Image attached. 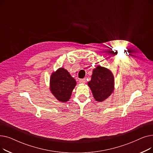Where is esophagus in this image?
I'll use <instances>...</instances> for the list:
<instances>
[{"label":"esophagus","instance_id":"obj_1","mask_svg":"<svg viewBox=\"0 0 153 153\" xmlns=\"http://www.w3.org/2000/svg\"><path fill=\"white\" fill-rule=\"evenodd\" d=\"M79 83H85V79L84 78V79H81L79 80Z\"/></svg>","mask_w":153,"mask_h":153}]
</instances>
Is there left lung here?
I'll list each match as a JSON object with an SVG mask.
<instances>
[{"mask_svg": "<svg viewBox=\"0 0 153 153\" xmlns=\"http://www.w3.org/2000/svg\"><path fill=\"white\" fill-rule=\"evenodd\" d=\"M94 99L99 102L106 99L114 88V78L111 72L100 66L94 69L91 81L88 82Z\"/></svg>", "mask_w": 153, "mask_h": 153, "instance_id": "obj_1", "label": "left lung"}]
</instances>
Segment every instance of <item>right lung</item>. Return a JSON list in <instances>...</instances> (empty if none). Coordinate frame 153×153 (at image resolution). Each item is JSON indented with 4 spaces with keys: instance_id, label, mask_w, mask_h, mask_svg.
<instances>
[{
    "instance_id": "add662e5",
    "label": "right lung",
    "mask_w": 153,
    "mask_h": 153,
    "mask_svg": "<svg viewBox=\"0 0 153 153\" xmlns=\"http://www.w3.org/2000/svg\"><path fill=\"white\" fill-rule=\"evenodd\" d=\"M76 85L75 79L64 68L59 69L51 76L50 90L60 102H66L69 100Z\"/></svg>"
}]
</instances>
